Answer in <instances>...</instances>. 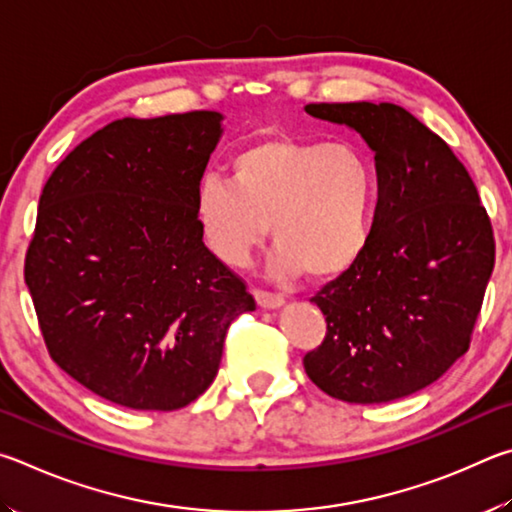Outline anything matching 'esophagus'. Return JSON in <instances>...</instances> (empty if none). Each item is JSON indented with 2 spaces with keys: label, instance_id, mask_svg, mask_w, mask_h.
I'll list each match as a JSON object with an SVG mask.
<instances>
[{
  "label": "esophagus",
  "instance_id": "34e87169",
  "mask_svg": "<svg viewBox=\"0 0 512 512\" xmlns=\"http://www.w3.org/2000/svg\"><path fill=\"white\" fill-rule=\"evenodd\" d=\"M254 297L256 303L265 310H274V308H281L283 306V297L279 294H272V292H265V290H254Z\"/></svg>",
  "mask_w": 512,
  "mask_h": 512
}]
</instances>
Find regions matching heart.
<instances>
[{
  "mask_svg": "<svg viewBox=\"0 0 512 512\" xmlns=\"http://www.w3.org/2000/svg\"><path fill=\"white\" fill-rule=\"evenodd\" d=\"M373 197V166L353 143L270 137L231 159V182L204 179L195 218L224 265H245L270 224L276 276L333 279L362 256Z\"/></svg>",
  "mask_w": 512,
  "mask_h": 512,
  "instance_id": "b5f03b06",
  "label": "heart"
}]
</instances>
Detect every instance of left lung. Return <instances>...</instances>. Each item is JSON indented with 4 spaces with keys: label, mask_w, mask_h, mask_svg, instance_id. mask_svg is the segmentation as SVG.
Returning a JSON list of instances; mask_svg holds the SVG:
<instances>
[{
    "label": "left lung",
    "mask_w": 512,
    "mask_h": 512,
    "mask_svg": "<svg viewBox=\"0 0 512 512\" xmlns=\"http://www.w3.org/2000/svg\"><path fill=\"white\" fill-rule=\"evenodd\" d=\"M375 152L378 206L362 256L310 301L326 339L308 378L344 402L380 405L429 387L470 348L495 267V238L452 148L393 103H310Z\"/></svg>",
    "instance_id": "1"
}]
</instances>
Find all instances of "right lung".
<instances>
[{"mask_svg": "<svg viewBox=\"0 0 512 512\" xmlns=\"http://www.w3.org/2000/svg\"><path fill=\"white\" fill-rule=\"evenodd\" d=\"M222 119L202 110L112 121L42 188L24 281L44 344L114 405L186 407L215 380L231 321L256 310L195 218Z\"/></svg>", "mask_w": 512, "mask_h": 512, "instance_id": "right-lung-1", "label": "right lung"}]
</instances>
